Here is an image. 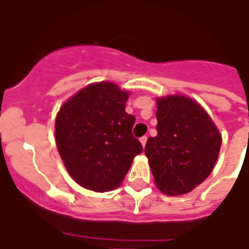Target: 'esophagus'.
Listing matches in <instances>:
<instances>
[{"instance_id":"obj_1","label":"esophagus","mask_w":249,"mask_h":249,"mask_svg":"<svg viewBox=\"0 0 249 249\" xmlns=\"http://www.w3.org/2000/svg\"><path fill=\"white\" fill-rule=\"evenodd\" d=\"M139 141H141V144L144 147V145H145V143H147V137H142Z\"/></svg>"}]
</instances>
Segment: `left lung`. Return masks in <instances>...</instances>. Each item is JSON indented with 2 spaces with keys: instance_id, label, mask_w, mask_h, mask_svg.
Returning a JSON list of instances; mask_svg holds the SVG:
<instances>
[{
  "instance_id": "obj_1",
  "label": "left lung",
  "mask_w": 249,
  "mask_h": 249,
  "mask_svg": "<svg viewBox=\"0 0 249 249\" xmlns=\"http://www.w3.org/2000/svg\"><path fill=\"white\" fill-rule=\"evenodd\" d=\"M157 137L148 138L144 153L157 189L164 195L189 194L214 170L221 134L210 115L185 95L157 97Z\"/></svg>"
}]
</instances>
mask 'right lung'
Wrapping results in <instances>:
<instances>
[{"instance_id": "right-lung-1", "label": "right lung", "mask_w": 249, "mask_h": 249, "mask_svg": "<svg viewBox=\"0 0 249 249\" xmlns=\"http://www.w3.org/2000/svg\"><path fill=\"white\" fill-rule=\"evenodd\" d=\"M130 92L101 81L86 86L60 106L55 143L67 172L79 186L111 191L124 181L142 144L131 134L135 123L125 112Z\"/></svg>"}]
</instances>
